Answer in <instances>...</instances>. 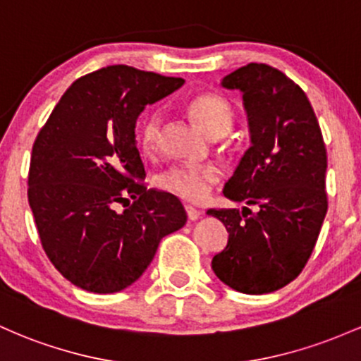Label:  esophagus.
Here are the masks:
<instances>
[{
    "label": "esophagus",
    "instance_id": "1",
    "mask_svg": "<svg viewBox=\"0 0 361 361\" xmlns=\"http://www.w3.org/2000/svg\"><path fill=\"white\" fill-rule=\"evenodd\" d=\"M185 209H187V216H188L190 221H197L202 216V212L197 211V209L192 207V205H187Z\"/></svg>",
    "mask_w": 361,
    "mask_h": 361
}]
</instances>
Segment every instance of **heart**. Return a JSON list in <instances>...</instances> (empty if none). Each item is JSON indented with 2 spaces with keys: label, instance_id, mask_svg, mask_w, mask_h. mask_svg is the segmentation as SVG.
Here are the masks:
<instances>
[{
  "label": "heart",
  "instance_id": "1",
  "mask_svg": "<svg viewBox=\"0 0 361 361\" xmlns=\"http://www.w3.org/2000/svg\"><path fill=\"white\" fill-rule=\"evenodd\" d=\"M188 113L192 114L197 125L211 137H223L231 128L235 113L231 104L217 94H202L192 99L188 104ZM162 116L154 111L149 113L140 123L138 128V144L145 154L156 152L161 142ZM221 169L214 164H176L162 171L157 178V183L164 192L174 197L188 200L202 202L207 199L214 185L219 183Z\"/></svg>",
  "mask_w": 361,
  "mask_h": 361
}]
</instances>
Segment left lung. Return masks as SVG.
Instances as JSON below:
<instances>
[{
    "instance_id": "left-lung-1",
    "label": "left lung",
    "mask_w": 361,
    "mask_h": 361,
    "mask_svg": "<svg viewBox=\"0 0 361 361\" xmlns=\"http://www.w3.org/2000/svg\"><path fill=\"white\" fill-rule=\"evenodd\" d=\"M221 85L243 94L252 142L223 193L257 212L209 209L229 233L212 271L233 290L264 295L298 277L314 252L327 212L326 144L307 94L283 71L250 63Z\"/></svg>"
}]
</instances>
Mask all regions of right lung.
<instances>
[{
  "mask_svg": "<svg viewBox=\"0 0 361 361\" xmlns=\"http://www.w3.org/2000/svg\"><path fill=\"white\" fill-rule=\"evenodd\" d=\"M183 78L113 65L78 78L34 142L29 205L47 259L75 286L116 293L145 272L159 241L187 223L181 202L147 190L135 123ZM132 196L123 213L116 205Z\"/></svg>",
  "mask_w": 361,
  "mask_h": 361,
  "instance_id": "obj_1",
  "label": "right lung"
}]
</instances>
